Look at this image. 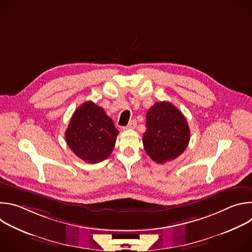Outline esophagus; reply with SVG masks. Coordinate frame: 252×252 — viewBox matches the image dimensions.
Wrapping results in <instances>:
<instances>
[{"instance_id": "34e87169", "label": "esophagus", "mask_w": 252, "mask_h": 252, "mask_svg": "<svg viewBox=\"0 0 252 252\" xmlns=\"http://www.w3.org/2000/svg\"><path fill=\"white\" fill-rule=\"evenodd\" d=\"M135 126H136V121H135V120H132V121H130V122L128 123V125H127L126 126L124 127V129H132V128H134Z\"/></svg>"}]
</instances>
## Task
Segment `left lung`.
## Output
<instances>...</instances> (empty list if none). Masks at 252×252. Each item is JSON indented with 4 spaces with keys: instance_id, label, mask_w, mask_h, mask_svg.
Masks as SVG:
<instances>
[{
    "instance_id": "8db88e82",
    "label": "left lung",
    "mask_w": 252,
    "mask_h": 252,
    "mask_svg": "<svg viewBox=\"0 0 252 252\" xmlns=\"http://www.w3.org/2000/svg\"><path fill=\"white\" fill-rule=\"evenodd\" d=\"M146 127L143 148L158 163L176 158L189 146L190 130L187 119L168 101L156 102L151 107L147 113Z\"/></svg>"
}]
</instances>
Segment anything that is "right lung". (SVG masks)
<instances>
[{"label":"right lung","instance_id":"add662e5","mask_svg":"<svg viewBox=\"0 0 252 252\" xmlns=\"http://www.w3.org/2000/svg\"><path fill=\"white\" fill-rule=\"evenodd\" d=\"M119 130L102 107L89 100L79 106L65 130V140L73 153L89 163L109 158Z\"/></svg>","mask_w":252,"mask_h":252}]
</instances>
